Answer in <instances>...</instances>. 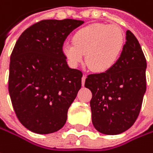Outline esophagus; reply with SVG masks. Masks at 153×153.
Wrapping results in <instances>:
<instances>
[{
	"label": "esophagus",
	"instance_id": "esophagus-1",
	"mask_svg": "<svg viewBox=\"0 0 153 153\" xmlns=\"http://www.w3.org/2000/svg\"><path fill=\"white\" fill-rule=\"evenodd\" d=\"M86 78H87V76H86V75H83V76H82V79H81L82 86H84V84H85V80H86Z\"/></svg>",
	"mask_w": 153,
	"mask_h": 153
}]
</instances>
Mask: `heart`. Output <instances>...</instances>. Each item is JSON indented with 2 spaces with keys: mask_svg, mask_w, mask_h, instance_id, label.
<instances>
[{
  "mask_svg": "<svg viewBox=\"0 0 153 153\" xmlns=\"http://www.w3.org/2000/svg\"><path fill=\"white\" fill-rule=\"evenodd\" d=\"M125 37L117 25L92 23L77 30L73 42L62 45L61 51L68 64L75 67L83 60L94 73H106L119 61Z\"/></svg>",
  "mask_w": 153,
  "mask_h": 153,
  "instance_id": "1",
  "label": "heart"
}]
</instances>
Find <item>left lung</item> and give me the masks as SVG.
Returning <instances> with one entry per match:
<instances>
[{
	"mask_svg": "<svg viewBox=\"0 0 153 153\" xmlns=\"http://www.w3.org/2000/svg\"><path fill=\"white\" fill-rule=\"evenodd\" d=\"M146 59L142 48L130 30L117 64L106 73L89 74L85 87L92 92V122L107 135L130 129L139 115L146 90Z\"/></svg>",
	"mask_w": 153,
	"mask_h": 153,
	"instance_id": "obj_1",
	"label": "left lung"
}]
</instances>
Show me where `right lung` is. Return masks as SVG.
Wrapping results in <instances>:
<instances>
[{
    "label": "right lung",
    "mask_w": 153,
    "mask_h": 153,
    "mask_svg": "<svg viewBox=\"0 0 153 153\" xmlns=\"http://www.w3.org/2000/svg\"><path fill=\"white\" fill-rule=\"evenodd\" d=\"M84 22L42 20L26 29L10 56L8 92L15 113L30 131L49 134L65 125L81 88L82 72L67 65L61 47Z\"/></svg>",
    "instance_id": "obj_1"
}]
</instances>
